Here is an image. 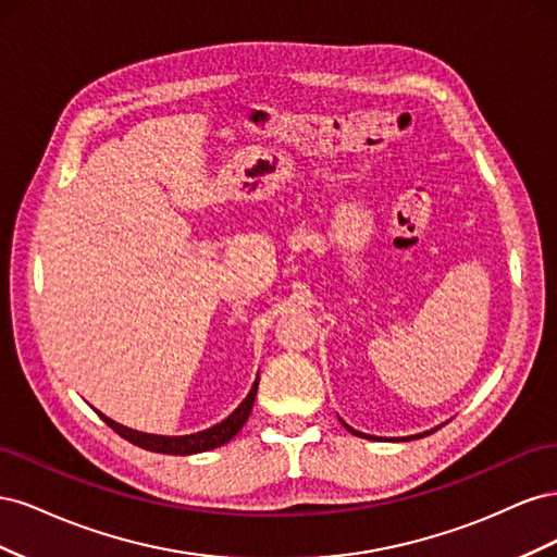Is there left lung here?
<instances>
[{"instance_id": "8db88e82", "label": "left lung", "mask_w": 557, "mask_h": 557, "mask_svg": "<svg viewBox=\"0 0 557 557\" xmlns=\"http://www.w3.org/2000/svg\"><path fill=\"white\" fill-rule=\"evenodd\" d=\"M339 420H342V418H339ZM342 425H344V428H346L350 434L362 436V440H381V436H372V434H364V432L352 430L350 425H346V423H344V420H342ZM434 430H440V428H434ZM434 430H430V432H434ZM430 432H423V434H411V436H399V440H401V442H409V440H420V436H425V434H430ZM399 440H397V442H399ZM387 442H391V440H387ZM393 442H395V440H393Z\"/></svg>"}]
</instances>
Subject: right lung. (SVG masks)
Instances as JSON below:
<instances>
[{
    "mask_svg": "<svg viewBox=\"0 0 557 557\" xmlns=\"http://www.w3.org/2000/svg\"><path fill=\"white\" fill-rule=\"evenodd\" d=\"M258 381L252 383L250 393L246 395V399L239 404L237 409H234L225 420L221 423H215L213 428H207L201 432L195 434H183V436H164V434H148V432H139V430H132L125 428L121 423H115L109 416H104L102 411H97V416L104 420V423L115 430L117 434L123 436V440L132 442L134 446H141L146 450H153V453H166V455H193V453H205V450H213L218 446L227 444L230 440L237 436V432L244 428V423L250 416L252 409V401H256L258 395Z\"/></svg>",
    "mask_w": 557,
    "mask_h": 557,
    "instance_id": "obj_1",
    "label": "right lung"
}]
</instances>
